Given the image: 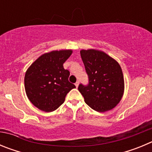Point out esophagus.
I'll return each mask as SVG.
<instances>
[{
  "mask_svg": "<svg viewBox=\"0 0 152 152\" xmlns=\"http://www.w3.org/2000/svg\"><path fill=\"white\" fill-rule=\"evenodd\" d=\"M79 85V81H77V82L75 83V86H76V88H77Z\"/></svg>",
  "mask_w": 152,
  "mask_h": 152,
  "instance_id": "34e87169",
  "label": "esophagus"
}]
</instances>
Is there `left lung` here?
I'll list each match as a JSON object with an SVG mask.
<instances>
[{
  "instance_id": "1",
  "label": "left lung",
  "mask_w": 152,
  "mask_h": 152,
  "mask_svg": "<svg viewBox=\"0 0 152 152\" xmlns=\"http://www.w3.org/2000/svg\"><path fill=\"white\" fill-rule=\"evenodd\" d=\"M88 75V85L80 84L78 91L85 103L97 112H106L116 107L124 91V78L119 63L101 51H80Z\"/></svg>"
}]
</instances>
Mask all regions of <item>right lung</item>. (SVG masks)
Wrapping results in <instances>:
<instances>
[{
	"label": "right lung",
	"instance_id": "add662e5",
	"mask_svg": "<svg viewBox=\"0 0 152 152\" xmlns=\"http://www.w3.org/2000/svg\"><path fill=\"white\" fill-rule=\"evenodd\" d=\"M72 50L52 51L38 58L26 71L25 91L29 100L42 111L56 110L75 85L68 81L70 72L63 67Z\"/></svg>",
	"mask_w": 152,
	"mask_h": 152
}]
</instances>
